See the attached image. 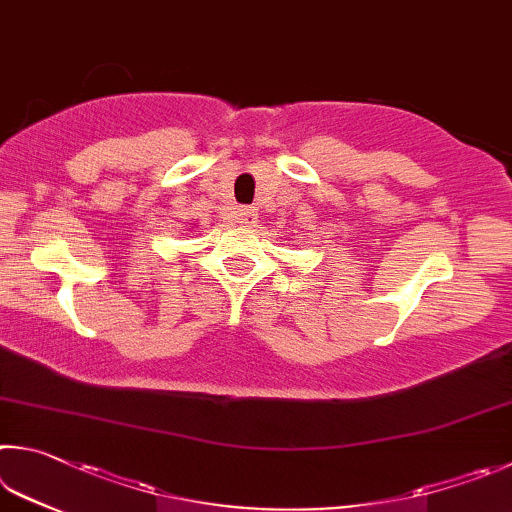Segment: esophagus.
Segmentation results:
<instances>
[{
    "mask_svg": "<svg viewBox=\"0 0 512 512\" xmlns=\"http://www.w3.org/2000/svg\"><path fill=\"white\" fill-rule=\"evenodd\" d=\"M256 218H258V213H256V209H251V206H242V209H238L240 224H247V227H251V224H256Z\"/></svg>",
    "mask_w": 512,
    "mask_h": 512,
    "instance_id": "esophagus-1",
    "label": "esophagus"
}]
</instances>
